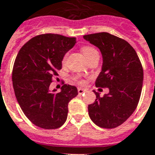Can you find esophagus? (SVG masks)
<instances>
[{
  "label": "esophagus",
  "instance_id": "1",
  "mask_svg": "<svg viewBox=\"0 0 155 155\" xmlns=\"http://www.w3.org/2000/svg\"><path fill=\"white\" fill-rule=\"evenodd\" d=\"M85 92V90H84V89L82 88H78V93L80 94V95H81V94H83V93Z\"/></svg>",
  "mask_w": 155,
  "mask_h": 155
}]
</instances>
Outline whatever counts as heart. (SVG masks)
<instances>
[{
	"label": "heart",
	"instance_id": "b5f03b06",
	"mask_svg": "<svg viewBox=\"0 0 155 155\" xmlns=\"http://www.w3.org/2000/svg\"><path fill=\"white\" fill-rule=\"evenodd\" d=\"M82 53H83V54L85 55V58H87V57L90 56L91 54H92L94 53H97V52H96V50L95 48H93L91 47H89V46H86V47H84L82 48ZM64 60H65V57H64ZM80 83H81V84H84L85 81H80Z\"/></svg>",
	"mask_w": 155,
	"mask_h": 155
}]
</instances>
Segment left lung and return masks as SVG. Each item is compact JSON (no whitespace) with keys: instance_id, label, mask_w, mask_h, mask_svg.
I'll use <instances>...</instances> for the list:
<instances>
[{"instance_id":"1","label":"left lung","mask_w":155,"mask_h":155,"mask_svg":"<svg viewBox=\"0 0 155 155\" xmlns=\"http://www.w3.org/2000/svg\"><path fill=\"white\" fill-rule=\"evenodd\" d=\"M100 49L101 71L96 85L107 87L108 94L88 106L89 116L97 126L114 128L123 124L135 111L141 96L143 70L136 51L127 41L108 32L83 37Z\"/></svg>"}]
</instances>
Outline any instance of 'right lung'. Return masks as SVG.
<instances>
[{
    "label": "right lung",
    "mask_w": 155,
    "mask_h": 155,
    "mask_svg": "<svg viewBox=\"0 0 155 155\" xmlns=\"http://www.w3.org/2000/svg\"><path fill=\"white\" fill-rule=\"evenodd\" d=\"M75 44V38L41 34L26 43L17 54L12 70L15 96L25 116L39 127L62 126L68 116V104L78 95L75 86L66 84L58 93L56 89L49 90L64 55Z\"/></svg>",
    "instance_id": "1"
}]
</instances>
